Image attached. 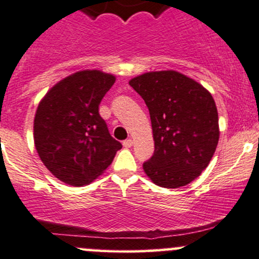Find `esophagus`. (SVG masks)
Masks as SVG:
<instances>
[{"label":"esophagus","mask_w":259,"mask_h":259,"mask_svg":"<svg viewBox=\"0 0 259 259\" xmlns=\"http://www.w3.org/2000/svg\"><path fill=\"white\" fill-rule=\"evenodd\" d=\"M122 146H124L125 149L132 148V146H133V140H132V139H127V140L122 141Z\"/></svg>","instance_id":"obj_1"}]
</instances>
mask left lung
<instances>
[{
  "mask_svg": "<svg viewBox=\"0 0 259 259\" xmlns=\"http://www.w3.org/2000/svg\"><path fill=\"white\" fill-rule=\"evenodd\" d=\"M129 84L150 113L155 151L143 164L145 174L166 189L194 181L219 144V114L212 95L175 70L145 73Z\"/></svg>",
  "mask_w": 259,
  "mask_h": 259,
  "instance_id": "left-lung-1",
  "label": "left lung"
}]
</instances>
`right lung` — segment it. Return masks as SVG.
Returning a JSON list of instances; mask_svg holds the SVG:
<instances>
[{
  "mask_svg": "<svg viewBox=\"0 0 259 259\" xmlns=\"http://www.w3.org/2000/svg\"><path fill=\"white\" fill-rule=\"evenodd\" d=\"M114 81L100 70H81L57 83L38 105L34 145L46 167L65 184L93 181L122 148L99 114Z\"/></svg>",
  "mask_w": 259,
  "mask_h": 259,
  "instance_id": "right-lung-1",
  "label": "right lung"
}]
</instances>
